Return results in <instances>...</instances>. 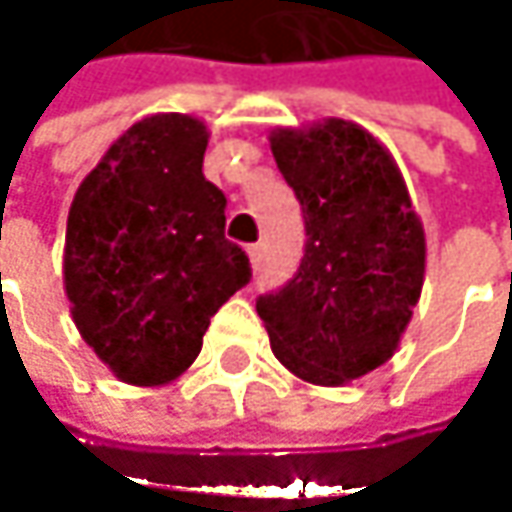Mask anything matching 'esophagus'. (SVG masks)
Instances as JSON below:
<instances>
[{"mask_svg":"<svg viewBox=\"0 0 512 512\" xmlns=\"http://www.w3.org/2000/svg\"><path fill=\"white\" fill-rule=\"evenodd\" d=\"M249 260H252V266L260 269V263H263V246L255 243V246H249Z\"/></svg>","mask_w":512,"mask_h":512,"instance_id":"34e87169","label":"esophagus"}]
</instances>
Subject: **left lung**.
<instances>
[{
    "mask_svg": "<svg viewBox=\"0 0 512 512\" xmlns=\"http://www.w3.org/2000/svg\"><path fill=\"white\" fill-rule=\"evenodd\" d=\"M272 156L305 219V252L257 296L275 358L341 385L394 356L424 284V231L388 151L358 124L278 130Z\"/></svg>",
    "mask_w": 512,
    "mask_h": 512,
    "instance_id": "1",
    "label": "left lung"
}]
</instances>
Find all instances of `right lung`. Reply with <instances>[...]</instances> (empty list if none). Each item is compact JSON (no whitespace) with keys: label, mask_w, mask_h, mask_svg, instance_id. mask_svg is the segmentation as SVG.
<instances>
[{"label":"right lung","mask_w":512,"mask_h":512,"mask_svg":"<svg viewBox=\"0 0 512 512\" xmlns=\"http://www.w3.org/2000/svg\"><path fill=\"white\" fill-rule=\"evenodd\" d=\"M189 115L133 124L82 180L64 240V290L85 344L124 382L162 385L201 353L210 317L252 281L225 240L228 198L201 165Z\"/></svg>","instance_id":"1"}]
</instances>
